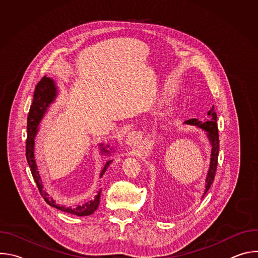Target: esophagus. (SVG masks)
<instances>
[{
    "label": "esophagus",
    "mask_w": 258,
    "mask_h": 258,
    "mask_svg": "<svg viewBox=\"0 0 258 258\" xmlns=\"http://www.w3.org/2000/svg\"><path fill=\"white\" fill-rule=\"evenodd\" d=\"M141 140H142V136L138 132H131L127 134L125 142L128 146L134 147V146H137L138 144H140Z\"/></svg>",
    "instance_id": "1"
}]
</instances>
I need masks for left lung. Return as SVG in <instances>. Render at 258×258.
Instances as JSON below:
<instances>
[{
	"label": "left lung",
	"instance_id": "8db88e82",
	"mask_svg": "<svg viewBox=\"0 0 258 258\" xmlns=\"http://www.w3.org/2000/svg\"><path fill=\"white\" fill-rule=\"evenodd\" d=\"M207 115L209 116V119H207L205 121L198 120L197 118H192V119H189V120L185 121V123H187V124L195 125V126H198V127L204 130L206 132L207 138H208V140H209V142L211 144L210 165H209V169H208L207 176H206V179H205L204 195L209 190L210 186L212 185V182H213L215 171H216V167H217V158H218V150H219L218 130H217V124H216L217 116H216V113L214 111V107H212L209 110ZM204 195H203V197H204Z\"/></svg>",
	"mask_w": 258,
	"mask_h": 258
}]
</instances>
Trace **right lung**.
Instances as JSON below:
<instances>
[{"label": "right lung", "mask_w": 258, "mask_h": 258, "mask_svg": "<svg viewBox=\"0 0 258 258\" xmlns=\"http://www.w3.org/2000/svg\"><path fill=\"white\" fill-rule=\"evenodd\" d=\"M57 87L54 83V81L50 78L44 77L39 84L35 86L34 94H33V100L28 112L27 117V139H26V159L32 174V177L38 186V189L45 199V201L50 205L53 206L61 211L78 215V216H86L91 215L96 211V209L99 206L100 203V197H101V189L98 191L97 195L90 199H86L84 201L80 202H71V203H63L59 200H57L53 194L51 193L50 189L48 188L46 183V178L44 172L41 170V168L36 162L35 156H34V138L38 134V126L43 119L45 113L50 106L51 103L54 102L57 96ZM102 147V153L109 154V151L106 150L105 147L100 145ZM109 147V146H107ZM113 160H108L102 169L100 173V177L103 176L104 172L107 170L109 164Z\"/></svg>", "instance_id": "obj_1"}]
</instances>
